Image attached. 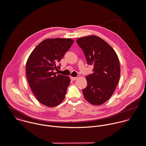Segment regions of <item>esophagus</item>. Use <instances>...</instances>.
<instances>
[{
	"label": "esophagus",
	"mask_w": 146,
	"mask_h": 146,
	"mask_svg": "<svg viewBox=\"0 0 146 146\" xmlns=\"http://www.w3.org/2000/svg\"><path fill=\"white\" fill-rule=\"evenodd\" d=\"M71 79L72 80H75L77 79V77H72V76H71Z\"/></svg>",
	"instance_id": "obj_1"
}]
</instances>
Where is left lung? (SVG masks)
<instances>
[{
  "label": "left lung",
  "mask_w": 146,
  "mask_h": 146,
  "mask_svg": "<svg viewBox=\"0 0 146 146\" xmlns=\"http://www.w3.org/2000/svg\"><path fill=\"white\" fill-rule=\"evenodd\" d=\"M76 42L83 50L88 64L93 65V73L86 77L83 90L85 100L91 104H102L114 93L120 76L119 60L114 49L101 38L90 35Z\"/></svg>",
  "instance_id": "1"
}]
</instances>
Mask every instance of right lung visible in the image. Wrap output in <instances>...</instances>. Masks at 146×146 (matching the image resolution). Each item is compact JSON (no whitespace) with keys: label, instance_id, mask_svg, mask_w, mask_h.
Returning <instances> with one entry per match:
<instances>
[{"label":"right lung","instance_id":"obj_1","mask_svg":"<svg viewBox=\"0 0 146 146\" xmlns=\"http://www.w3.org/2000/svg\"><path fill=\"white\" fill-rule=\"evenodd\" d=\"M74 41L71 39H46L39 43L29 56L26 73L29 84L38 101L46 106L55 107L65 97L70 83L68 76L57 75L54 70Z\"/></svg>","mask_w":146,"mask_h":146}]
</instances>
